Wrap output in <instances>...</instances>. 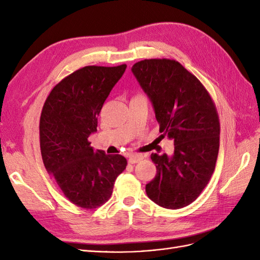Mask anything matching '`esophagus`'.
<instances>
[{
    "label": "esophagus",
    "instance_id": "34e87169",
    "mask_svg": "<svg viewBox=\"0 0 260 260\" xmlns=\"http://www.w3.org/2000/svg\"><path fill=\"white\" fill-rule=\"evenodd\" d=\"M143 159V156L142 155H139V154H132L129 156L128 158V161L129 164H137L139 162L140 160Z\"/></svg>",
    "mask_w": 260,
    "mask_h": 260
}]
</instances>
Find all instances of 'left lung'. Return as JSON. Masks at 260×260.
Segmentation results:
<instances>
[{
	"label": "left lung",
	"instance_id": "left-lung-1",
	"mask_svg": "<svg viewBox=\"0 0 260 260\" xmlns=\"http://www.w3.org/2000/svg\"><path fill=\"white\" fill-rule=\"evenodd\" d=\"M131 72L151 101L160 137L175 143L171 156L151 155L157 174L146 194L164 208L185 207L215 170L220 124L214 102L198 78L174 59H144Z\"/></svg>",
	"mask_w": 260,
	"mask_h": 260
}]
</instances>
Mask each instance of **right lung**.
<instances>
[{
    "label": "right lung",
    "instance_id": "add662e5",
    "mask_svg": "<svg viewBox=\"0 0 260 260\" xmlns=\"http://www.w3.org/2000/svg\"><path fill=\"white\" fill-rule=\"evenodd\" d=\"M127 65L85 66L56 84L40 118L43 164L66 198L93 209L111 198L117 177L125 169L121 155L94 149L88 138L95 133L98 117Z\"/></svg>",
    "mask_w": 260,
    "mask_h": 260
}]
</instances>
